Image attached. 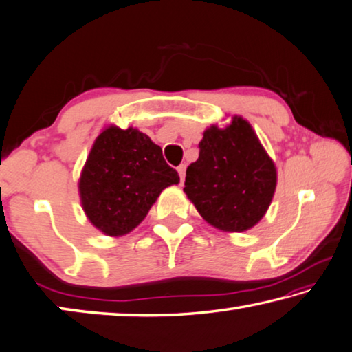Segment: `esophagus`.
<instances>
[{"label": "esophagus", "mask_w": 352, "mask_h": 352, "mask_svg": "<svg viewBox=\"0 0 352 352\" xmlns=\"http://www.w3.org/2000/svg\"><path fill=\"white\" fill-rule=\"evenodd\" d=\"M177 173H179V177H181V182H184V179H186V165H179L177 166Z\"/></svg>", "instance_id": "esophagus-1"}]
</instances>
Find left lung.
I'll list each match as a JSON object with an SVG mask.
<instances>
[{
	"label": "left lung",
	"mask_w": 352,
	"mask_h": 352,
	"mask_svg": "<svg viewBox=\"0 0 352 352\" xmlns=\"http://www.w3.org/2000/svg\"><path fill=\"white\" fill-rule=\"evenodd\" d=\"M278 175L251 124L241 117L226 128L210 126L199 157L186 173L184 192L199 215L224 232H243L262 220L272 204Z\"/></svg>",
	"instance_id": "left-lung-1"
}]
</instances>
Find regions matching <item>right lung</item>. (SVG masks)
<instances>
[{"label": "right lung", "mask_w": 352, "mask_h": 352, "mask_svg": "<svg viewBox=\"0 0 352 352\" xmlns=\"http://www.w3.org/2000/svg\"><path fill=\"white\" fill-rule=\"evenodd\" d=\"M177 182V171L146 134L109 126L80 173V204L96 229L120 237L143 221L164 188Z\"/></svg>", "instance_id": "1"}]
</instances>
